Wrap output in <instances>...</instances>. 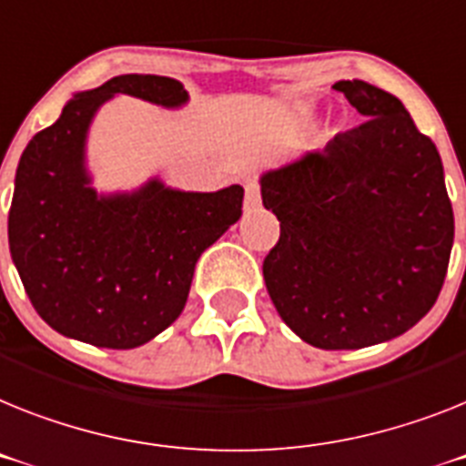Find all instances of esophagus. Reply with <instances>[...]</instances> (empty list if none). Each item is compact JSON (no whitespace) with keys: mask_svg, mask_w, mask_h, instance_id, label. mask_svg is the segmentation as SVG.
<instances>
[{"mask_svg":"<svg viewBox=\"0 0 466 466\" xmlns=\"http://www.w3.org/2000/svg\"><path fill=\"white\" fill-rule=\"evenodd\" d=\"M258 206H260V189H258L256 182H251V185H246V198H244V208L251 213V210H256Z\"/></svg>","mask_w":466,"mask_h":466,"instance_id":"obj_1","label":"esophagus"}]
</instances>
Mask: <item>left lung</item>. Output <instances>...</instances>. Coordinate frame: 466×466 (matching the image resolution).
<instances>
[{"label": "left lung", "instance_id": "8db88e82", "mask_svg": "<svg viewBox=\"0 0 466 466\" xmlns=\"http://www.w3.org/2000/svg\"><path fill=\"white\" fill-rule=\"evenodd\" d=\"M367 123L260 177L279 241L263 263L279 318L322 350L396 339L431 310L451 263L455 218L439 148L402 101L341 80Z\"/></svg>", "mask_w": 466, "mask_h": 466}]
</instances>
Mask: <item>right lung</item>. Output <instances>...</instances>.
<instances>
[{
  "label": "right lung",
  "instance_id": "right-lung-1",
  "mask_svg": "<svg viewBox=\"0 0 466 466\" xmlns=\"http://www.w3.org/2000/svg\"><path fill=\"white\" fill-rule=\"evenodd\" d=\"M116 94L156 106L189 101L163 76H118L77 92L37 132L15 170L9 248L27 299L58 334L127 350L185 310L201 253L241 218L244 189H170L158 177L125 194H96L85 163L89 125Z\"/></svg>",
  "mask_w": 466,
  "mask_h": 466
}]
</instances>
